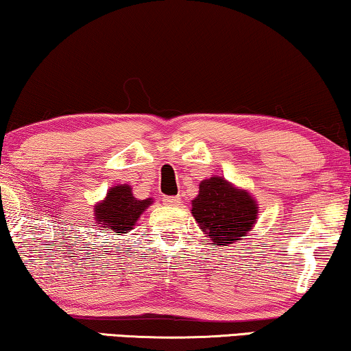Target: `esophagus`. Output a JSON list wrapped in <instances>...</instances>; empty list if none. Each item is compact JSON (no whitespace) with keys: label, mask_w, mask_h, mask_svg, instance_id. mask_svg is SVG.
I'll return each mask as SVG.
<instances>
[{"label":"esophagus","mask_w":351,"mask_h":351,"mask_svg":"<svg viewBox=\"0 0 351 351\" xmlns=\"http://www.w3.org/2000/svg\"><path fill=\"white\" fill-rule=\"evenodd\" d=\"M180 196H165L163 202L166 206H179L180 204Z\"/></svg>","instance_id":"34e87169"}]
</instances>
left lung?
Segmentation results:
<instances>
[{
  "mask_svg": "<svg viewBox=\"0 0 351 351\" xmlns=\"http://www.w3.org/2000/svg\"><path fill=\"white\" fill-rule=\"evenodd\" d=\"M191 204L193 217L209 234L213 245L225 247L239 241L256 221L258 207L253 197L221 177L202 180L199 195Z\"/></svg>",
  "mask_w": 351,
  "mask_h": 351,
  "instance_id": "8db88e82",
  "label": "left lung"
}]
</instances>
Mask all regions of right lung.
<instances>
[{"label":"right lung","mask_w":351,"mask_h":351,"mask_svg":"<svg viewBox=\"0 0 351 351\" xmlns=\"http://www.w3.org/2000/svg\"><path fill=\"white\" fill-rule=\"evenodd\" d=\"M150 204V199H136L130 185H119L110 188L106 199L95 207V218L101 228L125 234Z\"/></svg>","instance_id":"obj_1"}]
</instances>
